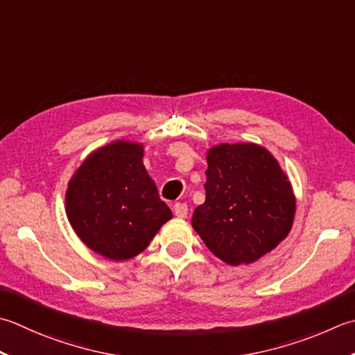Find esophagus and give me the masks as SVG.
<instances>
[{
  "mask_svg": "<svg viewBox=\"0 0 355 355\" xmlns=\"http://www.w3.org/2000/svg\"><path fill=\"white\" fill-rule=\"evenodd\" d=\"M173 214L178 218H186L187 217V205L186 203H175L173 205Z\"/></svg>",
  "mask_w": 355,
  "mask_h": 355,
  "instance_id": "obj_1",
  "label": "esophagus"
}]
</instances>
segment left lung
Returning a JSON list of instances; mask_svg holds the SVG:
<instances>
[{
  "label": "left lung",
  "instance_id": "8db88e82",
  "mask_svg": "<svg viewBox=\"0 0 355 355\" xmlns=\"http://www.w3.org/2000/svg\"><path fill=\"white\" fill-rule=\"evenodd\" d=\"M206 200L192 227L226 265L254 263L288 237L295 217L289 178L257 143H221L206 152Z\"/></svg>",
  "mask_w": 355,
  "mask_h": 355
}]
</instances>
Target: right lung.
<instances>
[{"instance_id": "obj_1", "label": "right lung", "mask_w": 355, "mask_h": 355, "mask_svg": "<svg viewBox=\"0 0 355 355\" xmlns=\"http://www.w3.org/2000/svg\"><path fill=\"white\" fill-rule=\"evenodd\" d=\"M143 157V143L115 140L90 152L67 183L69 223L104 259H134L172 218Z\"/></svg>"}]
</instances>
